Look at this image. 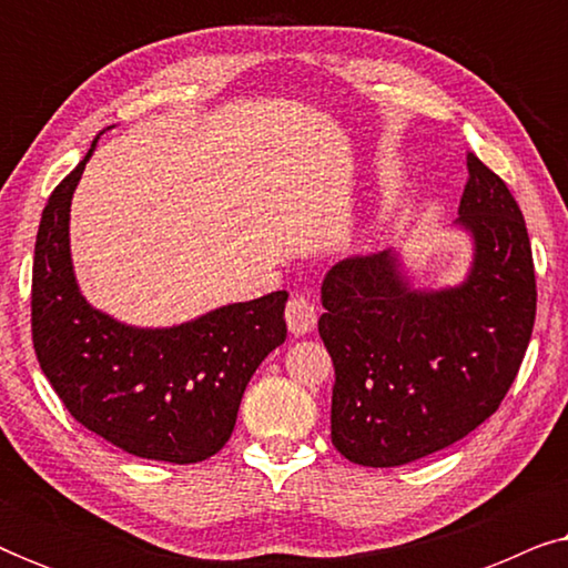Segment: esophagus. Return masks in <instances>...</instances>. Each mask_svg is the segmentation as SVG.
Segmentation results:
<instances>
[{"instance_id": "34e87169", "label": "esophagus", "mask_w": 568, "mask_h": 568, "mask_svg": "<svg viewBox=\"0 0 568 568\" xmlns=\"http://www.w3.org/2000/svg\"><path fill=\"white\" fill-rule=\"evenodd\" d=\"M317 323V313L315 305L310 302L305 294H292L290 302H286V325L294 336H305L315 328Z\"/></svg>"}]
</instances>
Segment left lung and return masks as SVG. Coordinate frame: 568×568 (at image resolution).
<instances>
[{
  "label": "left lung",
  "mask_w": 568,
  "mask_h": 568,
  "mask_svg": "<svg viewBox=\"0 0 568 568\" xmlns=\"http://www.w3.org/2000/svg\"><path fill=\"white\" fill-rule=\"evenodd\" d=\"M455 224L476 253L453 290H410L390 251L325 274L331 439L356 465L395 468L455 445L501 406L525 359L538 302L530 237L507 183L473 152Z\"/></svg>",
  "instance_id": "left-lung-1"
}]
</instances>
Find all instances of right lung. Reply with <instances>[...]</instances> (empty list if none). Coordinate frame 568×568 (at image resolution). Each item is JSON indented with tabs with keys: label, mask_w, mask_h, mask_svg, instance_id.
I'll list each match as a JSON object with an SVG mask.
<instances>
[{
	"label": "right lung",
	"mask_w": 568,
	"mask_h": 568,
	"mask_svg": "<svg viewBox=\"0 0 568 568\" xmlns=\"http://www.w3.org/2000/svg\"><path fill=\"white\" fill-rule=\"evenodd\" d=\"M95 142L53 189L38 227L36 356L84 429L146 460L201 463L230 439L253 372L284 344L290 294L235 302L175 328H134L90 307L69 255V206Z\"/></svg>",
	"instance_id": "1"
}]
</instances>
